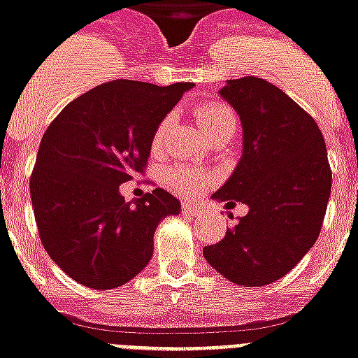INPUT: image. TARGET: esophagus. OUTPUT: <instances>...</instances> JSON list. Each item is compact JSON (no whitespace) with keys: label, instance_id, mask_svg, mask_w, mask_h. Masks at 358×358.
<instances>
[{"label":"esophagus","instance_id":"1","mask_svg":"<svg viewBox=\"0 0 358 358\" xmlns=\"http://www.w3.org/2000/svg\"><path fill=\"white\" fill-rule=\"evenodd\" d=\"M184 213H187V215H200V211H202V208H200V206H196V204H184Z\"/></svg>","mask_w":358,"mask_h":358}]
</instances>
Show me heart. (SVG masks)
Instances as JSON below:
<instances>
[{
  "label": "heart",
  "instance_id": "heart-1",
  "mask_svg": "<svg viewBox=\"0 0 358 358\" xmlns=\"http://www.w3.org/2000/svg\"><path fill=\"white\" fill-rule=\"evenodd\" d=\"M196 113V119H199L200 127L206 130V132L213 138L215 134L220 132V130L229 129V127H235V115L234 112L228 108V106H222L219 103H206L196 106L194 110ZM171 119L165 117L162 119L156 127L152 134V150H159L162 145L165 141V136H167V129H169ZM208 176L194 169H184V167H174L167 173V184L180 194H194L202 191V189L208 185Z\"/></svg>",
  "mask_w": 358,
  "mask_h": 358
}]
</instances>
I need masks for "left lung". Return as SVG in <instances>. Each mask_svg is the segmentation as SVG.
I'll return each mask as SVG.
<instances>
[{
	"label": "left lung",
	"instance_id": "1",
	"mask_svg": "<svg viewBox=\"0 0 358 358\" xmlns=\"http://www.w3.org/2000/svg\"><path fill=\"white\" fill-rule=\"evenodd\" d=\"M243 124V156L215 200L248 206L204 257L231 283L263 287L287 275L318 239L331 194L324 136L309 113L264 78L220 90Z\"/></svg>",
	"mask_w": 358,
	"mask_h": 358
}]
</instances>
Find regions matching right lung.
I'll return each instance as SVG.
<instances>
[{"label":"right lung","instance_id":"add662e5","mask_svg":"<svg viewBox=\"0 0 358 358\" xmlns=\"http://www.w3.org/2000/svg\"><path fill=\"white\" fill-rule=\"evenodd\" d=\"M193 86L112 80L51 121L29 189L43 248L71 280L115 289L147 266L156 226L182 206L162 187L124 202L119 185L143 174L154 130Z\"/></svg>","mask_w":358,"mask_h":358}]
</instances>
